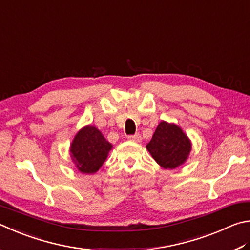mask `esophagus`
Returning a JSON list of instances; mask_svg holds the SVG:
<instances>
[{"label": "esophagus", "instance_id": "obj_1", "mask_svg": "<svg viewBox=\"0 0 250 250\" xmlns=\"http://www.w3.org/2000/svg\"><path fill=\"white\" fill-rule=\"evenodd\" d=\"M128 139L130 142L141 143L142 142V136L139 134H135V135H130V136H128Z\"/></svg>", "mask_w": 250, "mask_h": 250}]
</instances>
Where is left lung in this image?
Masks as SVG:
<instances>
[{"mask_svg": "<svg viewBox=\"0 0 250 250\" xmlns=\"http://www.w3.org/2000/svg\"><path fill=\"white\" fill-rule=\"evenodd\" d=\"M146 148L157 164L172 170L180 167L189 158L192 143L180 126L161 121Z\"/></svg>", "mask_w": 250, "mask_h": 250, "instance_id": "obj_1", "label": "left lung"}]
</instances>
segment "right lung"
I'll list each match as a JSON object with an SVG mask.
<instances>
[{
  "label": "right lung",
  "instance_id": "1",
  "mask_svg": "<svg viewBox=\"0 0 250 250\" xmlns=\"http://www.w3.org/2000/svg\"><path fill=\"white\" fill-rule=\"evenodd\" d=\"M113 148L101 130L95 126L82 127L70 144V156L72 163L81 173H95L106 160Z\"/></svg>",
  "mask_w": 250,
  "mask_h": 250
}]
</instances>
